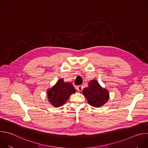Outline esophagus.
Returning <instances> with one entry per match:
<instances>
[{
  "label": "esophagus",
  "instance_id": "1",
  "mask_svg": "<svg viewBox=\"0 0 148 148\" xmlns=\"http://www.w3.org/2000/svg\"><path fill=\"white\" fill-rule=\"evenodd\" d=\"M82 88H83L82 86H78L77 87V90L79 92H81V91L82 90Z\"/></svg>",
  "mask_w": 148,
  "mask_h": 148
}]
</instances>
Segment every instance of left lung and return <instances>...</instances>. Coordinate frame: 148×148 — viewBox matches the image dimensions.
Segmentation results:
<instances>
[{
  "mask_svg": "<svg viewBox=\"0 0 148 148\" xmlns=\"http://www.w3.org/2000/svg\"><path fill=\"white\" fill-rule=\"evenodd\" d=\"M82 93L88 103L94 107L102 106L110 98L108 91L103 88L95 79H92L88 83V87L83 90Z\"/></svg>",
  "mask_w": 148,
  "mask_h": 148,
  "instance_id": "8db88e82",
  "label": "left lung"
}]
</instances>
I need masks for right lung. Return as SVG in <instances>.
<instances>
[{"mask_svg": "<svg viewBox=\"0 0 148 148\" xmlns=\"http://www.w3.org/2000/svg\"><path fill=\"white\" fill-rule=\"evenodd\" d=\"M75 92V89L70 82H65L60 79L55 85L47 91L49 101L53 107H60L65 103L69 97Z\"/></svg>", "mask_w": 148, "mask_h": 148, "instance_id": "1", "label": "right lung"}]
</instances>
